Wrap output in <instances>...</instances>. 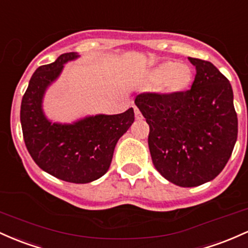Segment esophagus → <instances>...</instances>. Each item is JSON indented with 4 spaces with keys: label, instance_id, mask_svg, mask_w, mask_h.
<instances>
[{
    "label": "esophagus",
    "instance_id": "obj_1",
    "mask_svg": "<svg viewBox=\"0 0 248 248\" xmlns=\"http://www.w3.org/2000/svg\"><path fill=\"white\" fill-rule=\"evenodd\" d=\"M133 110H135V115H136V119H137V121H139V119H141V118H143V116H141L140 111H139V110H138V108H137V107H133Z\"/></svg>",
    "mask_w": 248,
    "mask_h": 248
}]
</instances>
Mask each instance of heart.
<instances>
[{
	"mask_svg": "<svg viewBox=\"0 0 248 248\" xmlns=\"http://www.w3.org/2000/svg\"><path fill=\"white\" fill-rule=\"evenodd\" d=\"M147 83L157 85L158 93L174 97L186 93L193 82V71L187 64L166 60L154 66L147 75Z\"/></svg>",
	"mask_w": 248,
	"mask_h": 248,
	"instance_id": "b5f03b06",
	"label": "heart"
}]
</instances>
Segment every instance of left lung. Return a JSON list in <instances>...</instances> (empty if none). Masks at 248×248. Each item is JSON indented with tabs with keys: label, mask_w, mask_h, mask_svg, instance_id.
<instances>
[{
	"label": "left lung",
	"mask_w": 248,
	"mask_h": 248,
	"mask_svg": "<svg viewBox=\"0 0 248 248\" xmlns=\"http://www.w3.org/2000/svg\"><path fill=\"white\" fill-rule=\"evenodd\" d=\"M196 66L190 90L179 96L140 93L135 104L150 126L149 149L157 171L182 187L210 182L225 168L238 136L229 79L207 61Z\"/></svg>",
	"instance_id": "left-lung-1"
}]
</instances>
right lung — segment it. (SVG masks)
<instances>
[{
  "mask_svg": "<svg viewBox=\"0 0 248 248\" xmlns=\"http://www.w3.org/2000/svg\"><path fill=\"white\" fill-rule=\"evenodd\" d=\"M77 52L61 55L37 68L22 98V131L30 155L46 173L75 184H87L104 176L110 168L118 139L135 121L132 108L118 115L85 116L72 123L50 121L43 110L48 89L62 74L64 64Z\"/></svg>",
  "mask_w": 248,
  "mask_h": 248,
  "instance_id": "obj_1",
  "label": "right lung"
}]
</instances>
